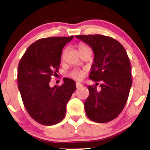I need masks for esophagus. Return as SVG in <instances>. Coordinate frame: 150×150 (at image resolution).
<instances>
[{
    "instance_id": "34e87169",
    "label": "esophagus",
    "mask_w": 150,
    "mask_h": 150,
    "mask_svg": "<svg viewBox=\"0 0 150 150\" xmlns=\"http://www.w3.org/2000/svg\"><path fill=\"white\" fill-rule=\"evenodd\" d=\"M76 87L77 88H80V87H82V84H81V83H79V82H77L76 83Z\"/></svg>"
}]
</instances>
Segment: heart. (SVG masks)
<instances>
[{
  "instance_id": "b5f03b06",
  "label": "heart",
  "mask_w": 150,
  "mask_h": 150,
  "mask_svg": "<svg viewBox=\"0 0 150 150\" xmlns=\"http://www.w3.org/2000/svg\"><path fill=\"white\" fill-rule=\"evenodd\" d=\"M78 47H79V52L85 49H87V48H88V47H87V45H85V44H79ZM63 54H64V52H63ZM84 74H85V71L83 70H81L79 69H74L69 73V76L70 77L75 79L80 80L83 77Z\"/></svg>"
}]
</instances>
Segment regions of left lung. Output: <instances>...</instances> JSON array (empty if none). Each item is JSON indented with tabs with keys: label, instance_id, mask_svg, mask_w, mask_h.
Listing matches in <instances>:
<instances>
[{
	"label": "left lung",
	"instance_id": "8db88e82",
	"mask_svg": "<svg viewBox=\"0 0 150 150\" xmlns=\"http://www.w3.org/2000/svg\"><path fill=\"white\" fill-rule=\"evenodd\" d=\"M75 37L90 45L95 54L88 77L97 83L87 86L86 115L95 122H108L120 115L128 100L132 83L130 59L123 45L112 38L100 34ZM100 81L101 89L98 91Z\"/></svg>",
	"mask_w": 150,
	"mask_h": 150
}]
</instances>
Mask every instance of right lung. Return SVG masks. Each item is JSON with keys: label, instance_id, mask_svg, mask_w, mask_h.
Here are the masks:
<instances>
[{"label": "right lung", "instance_id": "right-lung-1", "mask_svg": "<svg viewBox=\"0 0 150 150\" xmlns=\"http://www.w3.org/2000/svg\"><path fill=\"white\" fill-rule=\"evenodd\" d=\"M73 38H42L28 47L18 64V89L24 107L37 122L52 126L65 116L66 106L76 90L75 81L65 79L61 86L50 87L52 76L58 73L62 49Z\"/></svg>", "mask_w": 150, "mask_h": 150}]
</instances>
